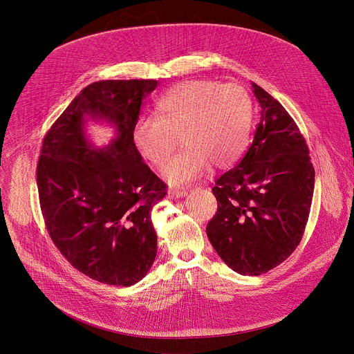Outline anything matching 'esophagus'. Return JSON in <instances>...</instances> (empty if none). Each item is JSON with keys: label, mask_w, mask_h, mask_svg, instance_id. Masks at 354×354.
I'll return each instance as SVG.
<instances>
[{"label": "esophagus", "mask_w": 354, "mask_h": 354, "mask_svg": "<svg viewBox=\"0 0 354 354\" xmlns=\"http://www.w3.org/2000/svg\"><path fill=\"white\" fill-rule=\"evenodd\" d=\"M167 195H169V198H170V199H178V198H184V196H187V195H188V191H185V189H183V191L170 189V191L167 192Z\"/></svg>", "instance_id": "1"}]
</instances>
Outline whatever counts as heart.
Instances as JSON below:
<instances>
[{"mask_svg": "<svg viewBox=\"0 0 354 354\" xmlns=\"http://www.w3.org/2000/svg\"><path fill=\"white\" fill-rule=\"evenodd\" d=\"M156 117L139 118L131 140L139 155L152 166L166 165L181 136L185 150L170 160L165 178L183 187L216 167L234 165L247 150L254 104L240 84L189 80L173 86L155 104Z\"/></svg>", "mask_w": 354, "mask_h": 354, "instance_id": "1", "label": "heart"}]
</instances>
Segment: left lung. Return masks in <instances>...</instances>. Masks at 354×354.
Here are the masks:
<instances>
[{
    "label": "left lung",
    "mask_w": 354,
    "mask_h": 354,
    "mask_svg": "<svg viewBox=\"0 0 354 354\" xmlns=\"http://www.w3.org/2000/svg\"><path fill=\"white\" fill-rule=\"evenodd\" d=\"M260 121L240 163L212 188L218 209L207 236L221 259L241 275H260L297 248L308 222L315 169L295 120L252 83Z\"/></svg>",
    "instance_id": "8db88e82"
}]
</instances>
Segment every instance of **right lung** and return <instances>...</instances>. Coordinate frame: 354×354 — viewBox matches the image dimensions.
Returning <instances> with one entry per match:
<instances>
[{
	"label": "right lung",
	"mask_w": 354,
	"mask_h": 354,
	"mask_svg": "<svg viewBox=\"0 0 354 354\" xmlns=\"http://www.w3.org/2000/svg\"><path fill=\"white\" fill-rule=\"evenodd\" d=\"M156 80H101L88 84L48 131L37 167L41 209L54 245L80 272L102 283L131 286L156 256L152 207L166 184L131 140L142 101ZM111 123L112 143L98 149L84 125Z\"/></svg>",
	"instance_id": "right-lung-1"
}]
</instances>
